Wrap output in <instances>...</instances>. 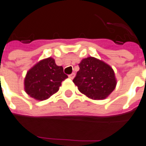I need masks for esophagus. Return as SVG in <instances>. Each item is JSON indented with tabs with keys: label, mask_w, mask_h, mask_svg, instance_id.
I'll return each instance as SVG.
<instances>
[{
	"label": "esophagus",
	"mask_w": 146,
	"mask_h": 146,
	"mask_svg": "<svg viewBox=\"0 0 146 146\" xmlns=\"http://www.w3.org/2000/svg\"><path fill=\"white\" fill-rule=\"evenodd\" d=\"M74 76H75V74H74V73H72V74H71L68 75V78L71 79H73L74 78Z\"/></svg>",
	"instance_id": "1"
}]
</instances>
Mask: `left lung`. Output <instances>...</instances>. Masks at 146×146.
<instances>
[{
  "label": "left lung",
  "instance_id": "obj_1",
  "mask_svg": "<svg viewBox=\"0 0 146 146\" xmlns=\"http://www.w3.org/2000/svg\"><path fill=\"white\" fill-rule=\"evenodd\" d=\"M73 82L79 91L92 100H104L115 89L117 80L112 68L102 60L87 57L78 64Z\"/></svg>",
  "mask_w": 146,
  "mask_h": 146
}]
</instances>
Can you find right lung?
Returning <instances> with one entry per match:
<instances>
[{"mask_svg":"<svg viewBox=\"0 0 146 146\" xmlns=\"http://www.w3.org/2000/svg\"><path fill=\"white\" fill-rule=\"evenodd\" d=\"M67 78L62 66H56L54 59L49 57L28 71L24 80L25 90L35 100H47L59 90L62 81Z\"/></svg>","mask_w":146,"mask_h":146,"instance_id":"add662e5","label":"right lung"}]
</instances>
